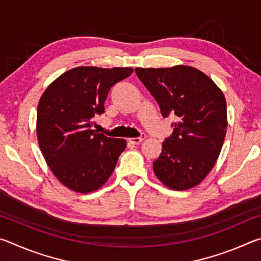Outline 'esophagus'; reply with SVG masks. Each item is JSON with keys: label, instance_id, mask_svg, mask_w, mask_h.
Wrapping results in <instances>:
<instances>
[{"label": "esophagus", "instance_id": "obj_1", "mask_svg": "<svg viewBox=\"0 0 261 261\" xmlns=\"http://www.w3.org/2000/svg\"><path fill=\"white\" fill-rule=\"evenodd\" d=\"M144 139H145V135H141L140 137H137V138H130V139H129V143L135 144V145H138V144H140L141 141H143Z\"/></svg>", "mask_w": 261, "mask_h": 261}]
</instances>
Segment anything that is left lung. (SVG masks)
<instances>
[{
    "mask_svg": "<svg viewBox=\"0 0 261 261\" xmlns=\"http://www.w3.org/2000/svg\"><path fill=\"white\" fill-rule=\"evenodd\" d=\"M163 117L175 115L173 134L162 143L153 169L166 187L183 191L199 184L214 167L227 132V102L204 72L187 65L136 68Z\"/></svg>",
    "mask_w": 261,
    "mask_h": 261,
    "instance_id": "left-lung-1",
    "label": "left lung"
}]
</instances>
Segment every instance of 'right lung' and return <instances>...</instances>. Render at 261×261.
I'll list each match as a JSON object with an SVG mask.
<instances>
[{
  "label": "right lung",
  "instance_id": "obj_1",
  "mask_svg": "<svg viewBox=\"0 0 261 261\" xmlns=\"http://www.w3.org/2000/svg\"><path fill=\"white\" fill-rule=\"evenodd\" d=\"M132 72L131 68H74L55 79L39 101V146L53 174L73 191L102 187L126 147L124 139L98 134L92 125L105 113L110 88Z\"/></svg>",
  "mask_w": 261,
  "mask_h": 261
}]
</instances>
